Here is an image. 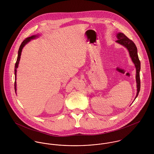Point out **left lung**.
<instances>
[{"mask_svg": "<svg viewBox=\"0 0 154 154\" xmlns=\"http://www.w3.org/2000/svg\"><path fill=\"white\" fill-rule=\"evenodd\" d=\"M117 43L125 46L129 51L130 56L132 59V62L134 63L136 70V81L137 83V94L135 97V99L137 97L140 88V62L137 55V47L134 43L128 38L124 34L119 32L117 34ZM134 99V100H135Z\"/></svg>", "mask_w": 154, "mask_h": 154, "instance_id": "left-lung-1", "label": "left lung"}]
</instances>
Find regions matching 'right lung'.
Segmentation results:
<instances>
[{"mask_svg":"<svg viewBox=\"0 0 154 154\" xmlns=\"http://www.w3.org/2000/svg\"><path fill=\"white\" fill-rule=\"evenodd\" d=\"M38 37V35H32L29 37H28L26 38H25L23 42H22V43L21 44L20 47V48H19V50H18V57H17V62H16V63H15V93H16V91H17V82H16V76H17V69L18 68V64H19V62H20V58H21V52H22V48L23 47L27 44L28 42H29L31 41V40L32 39H34L37 37Z\"/></svg>","mask_w":154,"mask_h":154,"instance_id":"1","label":"right lung"}]
</instances>
